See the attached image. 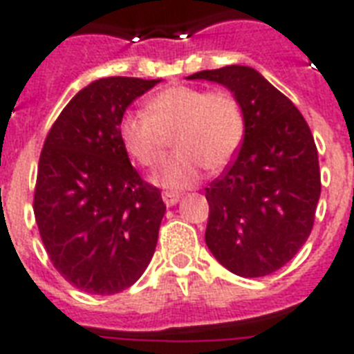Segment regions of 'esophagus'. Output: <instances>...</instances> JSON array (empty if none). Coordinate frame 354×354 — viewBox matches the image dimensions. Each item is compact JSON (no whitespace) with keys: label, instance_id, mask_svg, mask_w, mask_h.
Returning <instances> with one entry per match:
<instances>
[{"label":"esophagus","instance_id":"34e87169","mask_svg":"<svg viewBox=\"0 0 354 354\" xmlns=\"http://www.w3.org/2000/svg\"><path fill=\"white\" fill-rule=\"evenodd\" d=\"M161 198H163L167 207H171V205H176L178 202H180V194L174 193V191H163V193H161Z\"/></svg>","mask_w":354,"mask_h":354}]
</instances>
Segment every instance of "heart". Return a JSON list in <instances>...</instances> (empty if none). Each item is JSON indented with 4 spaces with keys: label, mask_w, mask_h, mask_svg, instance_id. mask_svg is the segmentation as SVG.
<instances>
[{
    "label": "heart",
    "mask_w": 354,
    "mask_h": 354,
    "mask_svg": "<svg viewBox=\"0 0 354 354\" xmlns=\"http://www.w3.org/2000/svg\"><path fill=\"white\" fill-rule=\"evenodd\" d=\"M119 139L139 165L154 167L172 138L176 154L152 174L160 187H193L202 169L222 171L241 149L246 118L241 102L227 91H207L174 84L149 101L147 113L124 112L119 119Z\"/></svg>",
    "instance_id": "heart-1"
}]
</instances>
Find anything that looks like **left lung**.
I'll use <instances>...</instances> for the list:
<instances>
[{"instance_id": "left-lung-1", "label": "left lung", "mask_w": 354, "mask_h": 354, "mask_svg": "<svg viewBox=\"0 0 354 354\" xmlns=\"http://www.w3.org/2000/svg\"><path fill=\"white\" fill-rule=\"evenodd\" d=\"M187 80L227 88L246 118L235 161L205 187V244L224 268L241 277L272 274L313 232L322 182L310 128L257 69L226 66L189 75Z\"/></svg>"}]
</instances>
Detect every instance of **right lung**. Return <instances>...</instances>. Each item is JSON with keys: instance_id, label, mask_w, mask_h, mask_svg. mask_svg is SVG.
I'll use <instances>...</instances> for the list:
<instances>
[{"instance_id": "add662e5", "label": "right lung", "mask_w": 354, "mask_h": 354, "mask_svg": "<svg viewBox=\"0 0 354 354\" xmlns=\"http://www.w3.org/2000/svg\"><path fill=\"white\" fill-rule=\"evenodd\" d=\"M158 80H93L47 133L35 189V216L64 279L99 296L141 277L154 255L165 204L145 183L119 139V119Z\"/></svg>"}]
</instances>
